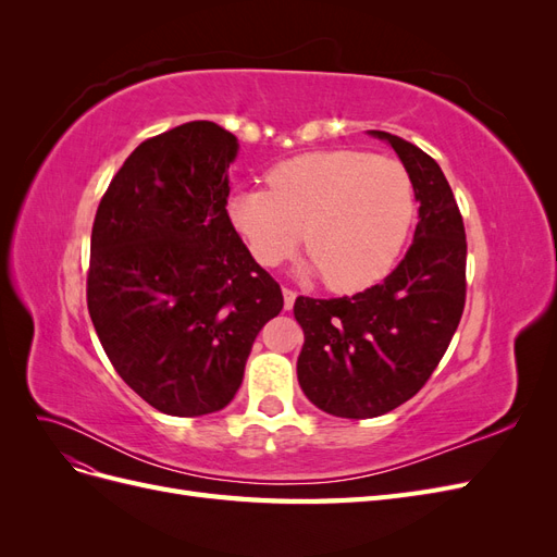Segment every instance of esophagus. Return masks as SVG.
I'll return each mask as SVG.
<instances>
[{
    "label": "esophagus",
    "instance_id": "esophagus-1",
    "mask_svg": "<svg viewBox=\"0 0 557 557\" xmlns=\"http://www.w3.org/2000/svg\"><path fill=\"white\" fill-rule=\"evenodd\" d=\"M295 299H297V293L293 288H283V307H285V311L293 309Z\"/></svg>",
    "mask_w": 557,
    "mask_h": 557
}]
</instances>
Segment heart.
Returning <instances> with one entry per match:
<instances>
[{"instance_id":"1","label":"heart","mask_w":557,"mask_h":557,"mask_svg":"<svg viewBox=\"0 0 557 557\" xmlns=\"http://www.w3.org/2000/svg\"><path fill=\"white\" fill-rule=\"evenodd\" d=\"M267 188L234 193L232 227L264 267L288 260L307 237V272L336 293L383 278L407 244L413 183L397 160L362 150H313L276 164Z\"/></svg>"}]
</instances>
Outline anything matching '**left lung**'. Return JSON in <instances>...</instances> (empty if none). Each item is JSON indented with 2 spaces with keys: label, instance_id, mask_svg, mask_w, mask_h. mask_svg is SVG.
<instances>
[{
  "label": "left lung",
  "instance_id": "obj_1",
  "mask_svg": "<svg viewBox=\"0 0 557 557\" xmlns=\"http://www.w3.org/2000/svg\"><path fill=\"white\" fill-rule=\"evenodd\" d=\"M369 134L395 148L420 207L393 274L352 297L295 299L299 385L339 418H376L411 399L444 358L467 297L465 223L442 166L395 134Z\"/></svg>",
  "mask_w": 557,
  "mask_h": 557
}]
</instances>
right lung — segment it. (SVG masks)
<instances>
[{"instance_id":"right-lung-1","label":"right lung","mask_w":557,"mask_h":557,"mask_svg":"<svg viewBox=\"0 0 557 557\" xmlns=\"http://www.w3.org/2000/svg\"><path fill=\"white\" fill-rule=\"evenodd\" d=\"M237 137L193 121L132 150L99 201L88 311L121 379L170 416L225 409L283 309L227 215Z\"/></svg>"}]
</instances>
